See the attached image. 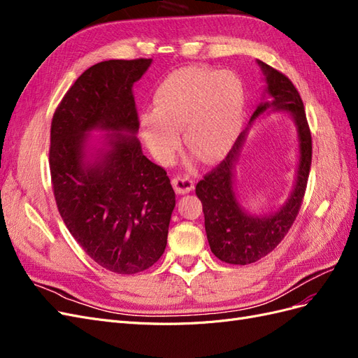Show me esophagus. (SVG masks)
<instances>
[{
    "mask_svg": "<svg viewBox=\"0 0 358 358\" xmlns=\"http://www.w3.org/2000/svg\"><path fill=\"white\" fill-rule=\"evenodd\" d=\"M171 183H173V187H175L176 194H179V196H183V194H188L194 189L192 180L189 178H185V176L173 178Z\"/></svg>",
    "mask_w": 358,
    "mask_h": 358,
    "instance_id": "34e87169",
    "label": "esophagus"
}]
</instances>
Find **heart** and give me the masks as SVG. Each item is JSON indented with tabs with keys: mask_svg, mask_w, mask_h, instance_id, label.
Here are the masks:
<instances>
[{
	"mask_svg": "<svg viewBox=\"0 0 358 358\" xmlns=\"http://www.w3.org/2000/svg\"><path fill=\"white\" fill-rule=\"evenodd\" d=\"M246 94L239 76L206 67H183L161 82L154 112L140 117L142 138L158 161H169L180 143L213 161L229 152L241 131Z\"/></svg>",
	"mask_w": 358,
	"mask_h": 358,
	"instance_id": "1",
	"label": "heart"
}]
</instances>
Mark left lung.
Instances as JSON below:
<instances>
[{"instance_id":"obj_1","label":"left lung","mask_w":358,"mask_h":358,"mask_svg":"<svg viewBox=\"0 0 358 358\" xmlns=\"http://www.w3.org/2000/svg\"><path fill=\"white\" fill-rule=\"evenodd\" d=\"M266 80L263 101L257 106L248 127L237 137L221 164L206 175L196 187L203 203L204 227L210 251L229 264H251L266 257L284 239L300 210L312 161V138L305 107L296 86L285 74L263 61H257ZM269 95L270 102L266 101ZM270 111L288 113L295 121L299 142V162L295 187L287 201L268 215L249 214L236 200L234 169L238 162L247 133L256 119Z\"/></svg>"}]
</instances>
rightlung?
<instances>
[{"instance_id":"add662e5","label":"right lung","mask_w":358,"mask_h":358,"mask_svg":"<svg viewBox=\"0 0 358 358\" xmlns=\"http://www.w3.org/2000/svg\"><path fill=\"white\" fill-rule=\"evenodd\" d=\"M152 59H109L73 83L53 115L49 166L58 210L96 264L119 275L164 254L176 196L137 138L133 85ZM94 131L106 134L96 143ZM101 146L99 147L98 145Z\"/></svg>"}]
</instances>
